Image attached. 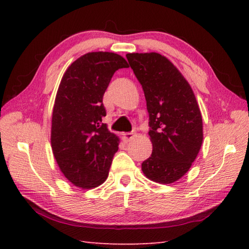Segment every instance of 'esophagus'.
I'll list each match as a JSON object with an SVG mask.
<instances>
[{"instance_id":"34e87169","label":"esophagus","mask_w":249,"mask_h":249,"mask_svg":"<svg viewBox=\"0 0 249 249\" xmlns=\"http://www.w3.org/2000/svg\"><path fill=\"white\" fill-rule=\"evenodd\" d=\"M134 137H135V133H124L123 134V140L126 142H128L132 141Z\"/></svg>"}]
</instances>
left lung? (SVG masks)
<instances>
[{"label":"left lung","instance_id":"obj_1","mask_svg":"<svg viewBox=\"0 0 249 249\" xmlns=\"http://www.w3.org/2000/svg\"><path fill=\"white\" fill-rule=\"evenodd\" d=\"M126 58L144 90L153 144L142 163L151 181L170 184L187 174L203 142V123L189 82L169 59L158 53H127Z\"/></svg>","mask_w":249,"mask_h":249}]
</instances>
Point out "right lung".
<instances>
[{"instance_id": "add662e5", "label": "right lung", "mask_w": 249, "mask_h": 249, "mask_svg": "<svg viewBox=\"0 0 249 249\" xmlns=\"http://www.w3.org/2000/svg\"><path fill=\"white\" fill-rule=\"evenodd\" d=\"M128 64L120 54L94 52L71 64L59 84L52 117V149L58 167L78 188L107 179L120 138L107 129L103 95L113 74Z\"/></svg>"}]
</instances>
